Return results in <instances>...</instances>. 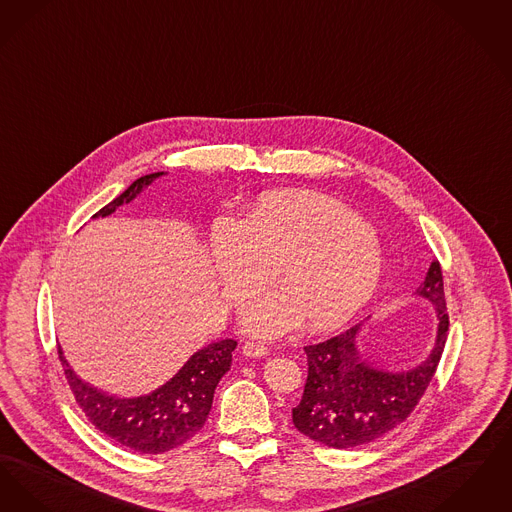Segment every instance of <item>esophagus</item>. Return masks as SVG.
Returning a JSON list of instances; mask_svg holds the SVG:
<instances>
[{"mask_svg":"<svg viewBox=\"0 0 512 512\" xmlns=\"http://www.w3.org/2000/svg\"><path fill=\"white\" fill-rule=\"evenodd\" d=\"M243 354L246 357H266L269 354V348L264 344H256V342H246L243 346Z\"/></svg>","mask_w":512,"mask_h":512,"instance_id":"1","label":"esophagus"}]
</instances>
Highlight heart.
<instances>
[{
	"instance_id": "obj_1",
	"label": "heart",
	"mask_w": 512,
	"mask_h": 512,
	"mask_svg": "<svg viewBox=\"0 0 512 512\" xmlns=\"http://www.w3.org/2000/svg\"><path fill=\"white\" fill-rule=\"evenodd\" d=\"M208 262L231 306L264 287L273 271L279 289L252 298L241 313L243 329L256 338H275L300 321L313 333L346 323L384 271L371 227L340 202L310 193H271L237 222L218 218Z\"/></svg>"
}]
</instances>
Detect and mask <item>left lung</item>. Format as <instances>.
<instances>
[{"instance_id": "left-lung-1", "label": "left lung", "mask_w": 512, "mask_h": 512, "mask_svg": "<svg viewBox=\"0 0 512 512\" xmlns=\"http://www.w3.org/2000/svg\"><path fill=\"white\" fill-rule=\"evenodd\" d=\"M415 296L436 310V340L426 359L407 371L378 369L361 354L357 336L365 323L304 348L308 380L292 409V423L304 436L334 449H352L375 442L411 415L438 369L449 329L438 260L428 267Z\"/></svg>"}]
</instances>
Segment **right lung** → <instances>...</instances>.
<instances>
[{"mask_svg": "<svg viewBox=\"0 0 512 512\" xmlns=\"http://www.w3.org/2000/svg\"><path fill=\"white\" fill-rule=\"evenodd\" d=\"M164 174L156 172L135 179L122 195L103 206L93 218L111 216L118 206L132 202ZM235 348L237 342L231 338L200 348L168 382L137 398H120L93 388L74 373L61 348L59 359L68 386L89 423L116 444L137 453L158 455L185 444L204 426L212 409L214 390L231 369V352Z\"/></svg>", "mask_w": 512, "mask_h": 512, "instance_id": "add662e5", "label": "right lung"}]
</instances>
